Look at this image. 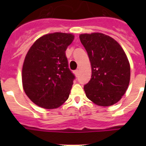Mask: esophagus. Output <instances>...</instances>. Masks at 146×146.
I'll return each mask as SVG.
<instances>
[{
    "label": "esophagus",
    "mask_w": 146,
    "mask_h": 146,
    "mask_svg": "<svg viewBox=\"0 0 146 146\" xmlns=\"http://www.w3.org/2000/svg\"><path fill=\"white\" fill-rule=\"evenodd\" d=\"M74 73H75V75H76V77H78V76L79 70H75V71H74Z\"/></svg>",
    "instance_id": "1"
}]
</instances>
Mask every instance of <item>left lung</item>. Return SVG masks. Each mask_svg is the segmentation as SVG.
<instances>
[{"mask_svg": "<svg viewBox=\"0 0 146 146\" xmlns=\"http://www.w3.org/2000/svg\"><path fill=\"white\" fill-rule=\"evenodd\" d=\"M92 68L91 79L84 85L90 100L102 107L119 102L130 81V64L124 51L117 41L102 33L82 34Z\"/></svg>", "mask_w": 146, "mask_h": 146, "instance_id": "obj_1", "label": "left lung"}]
</instances>
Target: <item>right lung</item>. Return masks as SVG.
<instances>
[{"instance_id": "right-lung-1", "label": "right lung", "mask_w": 146, "mask_h": 146, "mask_svg": "<svg viewBox=\"0 0 146 146\" xmlns=\"http://www.w3.org/2000/svg\"><path fill=\"white\" fill-rule=\"evenodd\" d=\"M73 39L72 34H48L28 51L22 80L25 92L36 105L58 108L68 98L76 77L68 68L65 51Z\"/></svg>"}]
</instances>
